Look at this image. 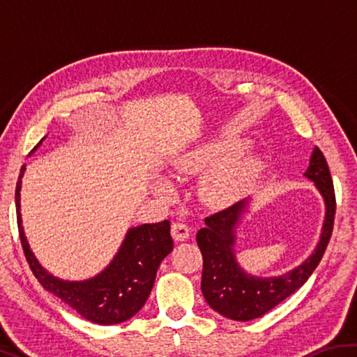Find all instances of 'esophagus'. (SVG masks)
<instances>
[{
  "label": "esophagus",
  "instance_id": "34e87169",
  "mask_svg": "<svg viewBox=\"0 0 357 357\" xmlns=\"http://www.w3.org/2000/svg\"><path fill=\"white\" fill-rule=\"evenodd\" d=\"M172 236L174 241H185L190 236V229L185 225L184 222H173L172 225Z\"/></svg>",
  "mask_w": 357,
  "mask_h": 357
}]
</instances>
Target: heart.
Wrapping results in <instances>:
<instances>
[{"instance_id":"obj_1","label":"heart","mask_w":357,"mask_h":357,"mask_svg":"<svg viewBox=\"0 0 357 357\" xmlns=\"http://www.w3.org/2000/svg\"><path fill=\"white\" fill-rule=\"evenodd\" d=\"M243 144L239 142L215 138L198 143L195 146L185 149L173 160V172L178 176H190V174L203 173L213 168L208 173L202 184V195L211 203H223L231 200L252 176L257 168V160L253 157H236L229 159L233 154L239 153ZM157 190L164 195L170 193V185L167 183L157 184Z\"/></svg>"}]
</instances>
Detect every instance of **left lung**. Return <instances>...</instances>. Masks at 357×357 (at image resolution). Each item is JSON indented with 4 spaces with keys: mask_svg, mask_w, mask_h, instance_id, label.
Here are the masks:
<instances>
[{
    "mask_svg": "<svg viewBox=\"0 0 357 357\" xmlns=\"http://www.w3.org/2000/svg\"><path fill=\"white\" fill-rule=\"evenodd\" d=\"M304 176L315 183L324 200L321 236L312 255L285 274L257 277L247 274L236 261V228L249 200L234 203L204 219V228L197 233V244L203 255L202 291L211 309L222 317L234 321H250L263 317L304 285L321 261L334 228L335 193L328 162L317 146Z\"/></svg>",
    "mask_w": 357,
    "mask_h": 357,
    "instance_id": "obj_1",
    "label": "left lung"
}]
</instances>
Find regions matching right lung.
<instances>
[{
    "label": "right lung",
    "mask_w": 357,
    "mask_h": 357,
    "mask_svg": "<svg viewBox=\"0 0 357 357\" xmlns=\"http://www.w3.org/2000/svg\"><path fill=\"white\" fill-rule=\"evenodd\" d=\"M42 140L31 153L39 148ZM25 170L26 165H23L15 187L17 223L23 252L36 279L47 291L55 294L88 321L102 326L128 321L144 305L162 259L173 250L170 222L143 223L130 228L110 264L93 279L82 282L61 280L48 274L39 264L23 231L20 189Z\"/></svg>",
    "instance_id": "obj_1"
}]
</instances>
